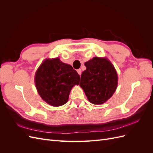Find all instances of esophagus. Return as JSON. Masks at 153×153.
I'll return each instance as SVG.
<instances>
[{"label":"esophagus","mask_w":153,"mask_h":153,"mask_svg":"<svg viewBox=\"0 0 153 153\" xmlns=\"http://www.w3.org/2000/svg\"><path fill=\"white\" fill-rule=\"evenodd\" d=\"M77 72H78V73L80 75H81V73H82V70H81V69H77Z\"/></svg>","instance_id":"1"}]
</instances>
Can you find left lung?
<instances>
[{
  "mask_svg": "<svg viewBox=\"0 0 153 153\" xmlns=\"http://www.w3.org/2000/svg\"><path fill=\"white\" fill-rule=\"evenodd\" d=\"M86 70L81 75L80 85L92 104L104 103L117 87V72L108 60L94 57L85 63Z\"/></svg>",
  "mask_w": 153,
  "mask_h": 153,
  "instance_id": "8db88e82",
  "label": "left lung"
}]
</instances>
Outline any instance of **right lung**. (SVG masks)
Here are the masks:
<instances>
[{"instance_id": "1", "label": "right lung", "mask_w": 153, "mask_h": 153, "mask_svg": "<svg viewBox=\"0 0 153 153\" xmlns=\"http://www.w3.org/2000/svg\"><path fill=\"white\" fill-rule=\"evenodd\" d=\"M80 76L71 65L55 58L47 59L36 71L35 84L42 99L59 106L67 103L71 88L79 84Z\"/></svg>"}]
</instances>
